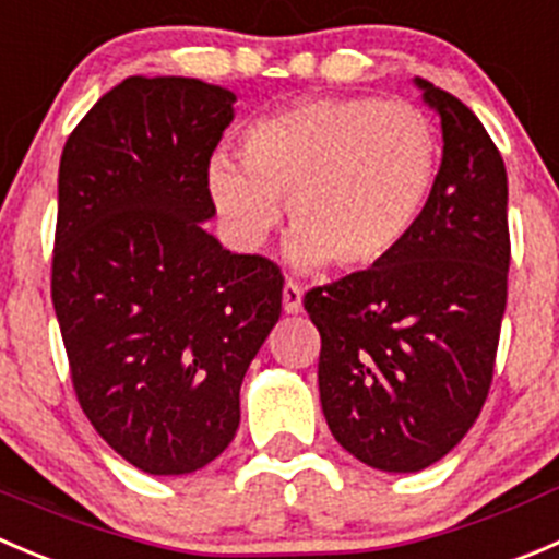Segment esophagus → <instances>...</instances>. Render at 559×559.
Masks as SVG:
<instances>
[{"instance_id":"esophagus-1","label":"esophagus","mask_w":559,"mask_h":559,"mask_svg":"<svg viewBox=\"0 0 559 559\" xmlns=\"http://www.w3.org/2000/svg\"><path fill=\"white\" fill-rule=\"evenodd\" d=\"M284 311L286 313H300L302 311V289L295 281L284 284Z\"/></svg>"}]
</instances>
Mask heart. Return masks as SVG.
Masks as SVG:
<instances>
[{
	"label": "heart",
	"instance_id": "heart-1",
	"mask_svg": "<svg viewBox=\"0 0 559 559\" xmlns=\"http://www.w3.org/2000/svg\"><path fill=\"white\" fill-rule=\"evenodd\" d=\"M242 158L215 155L207 191L242 248H259L286 199L297 267H377L417 226L440 175L435 122L409 103L322 97L257 119Z\"/></svg>",
	"mask_w": 559,
	"mask_h": 559
}]
</instances>
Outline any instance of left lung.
<instances>
[{
	"instance_id": "obj_1",
	"label": "left lung",
	"mask_w": 559,
	"mask_h": 559,
	"mask_svg": "<svg viewBox=\"0 0 559 559\" xmlns=\"http://www.w3.org/2000/svg\"><path fill=\"white\" fill-rule=\"evenodd\" d=\"M442 119L424 215L377 267L306 292L322 335L319 399L338 445L384 473H417L464 440L489 395L508 300V175L459 97L415 79Z\"/></svg>"
}]
</instances>
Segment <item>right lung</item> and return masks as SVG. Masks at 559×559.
<instances>
[{"mask_svg":"<svg viewBox=\"0 0 559 559\" xmlns=\"http://www.w3.org/2000/svg\"><path fill=\"white\" fill-rule=\"evenodd\" d=\"M231 103L199 79L130 75L59 160L51 300L75 399L150 475L197 473L229 448L242 377L281 317L278 264L202 226Z\"/></svg>","mask_w":559,"mask_h":559,"instance_id":"obj_1","label":"right lung"}]
</instances>
